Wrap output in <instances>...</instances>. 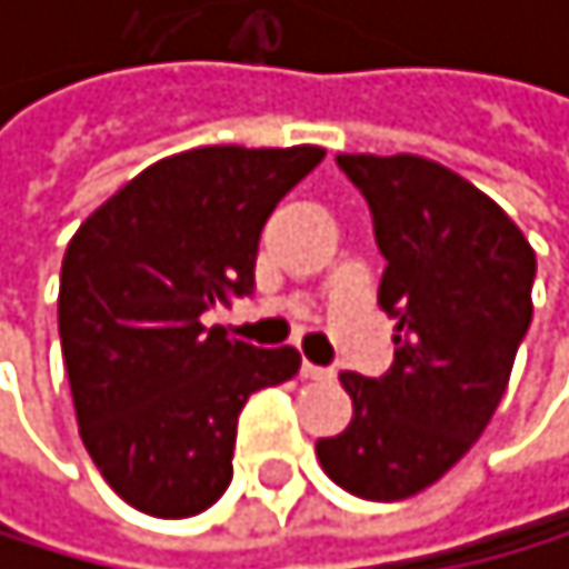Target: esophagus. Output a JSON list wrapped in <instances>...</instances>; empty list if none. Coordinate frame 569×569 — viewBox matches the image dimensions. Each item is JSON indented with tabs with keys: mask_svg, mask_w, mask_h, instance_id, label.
<instances>
[{
	"mask_svg": "<svg viewBox=\"0 0 569 569\" xmlns=\"http://www.w3.org/2000/svg\"><path fill=\"white\" fill-rule=\"evenodd\" d=\"M302 379H309V382L333 379V368H327V365H312V361H302Z\"/></svg>",
	"mask_w": 569,
	"mask_h": 569,
	"instance_id": "obj_1",
	"label": "esophagus"
}]
</instances>
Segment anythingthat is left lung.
<instances>
[{
    "label": "left lung",
    "instance_id": "left-lung-1",
    "mask_svg": "<svg viewBox=\"0 0 569 569\" xmlns=\"http://www.w3.org/2000/svg\"><path fill=\"white\" fill-rule=\"evenodd\" d=\"M386 257L379 306L396 319L386 376L343 371L351 428L319 438L327 476L365 500H403L456 466L508 389L532 322L536 253L459 173L420 156H337Z\"/></svg>",
    "mask_w": 569,
    "mask_h": 569
}]
</instances>
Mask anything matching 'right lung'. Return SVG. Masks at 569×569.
<instances>
[{
	"mask_svg": "<svg viewBox=\"0 0 569 569\" xmlns=\"http://www.w3.org/2000/svg\"><path fill=\"white\" fill-rule=\"evenodd\" d=\"M319 159L316 146L180 152L124 183L64 250L58 333L79 435L131 508L208 511L232 483L242 403L299 376L295 347L229 340L204 312L253 295L267 218Z\"/></svg>",
	"mask_w": 569,
	"mask_h": 569,
	"instance_id": "add662e5",
	"label": "right lung"
}]
</instances>
